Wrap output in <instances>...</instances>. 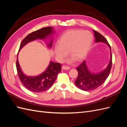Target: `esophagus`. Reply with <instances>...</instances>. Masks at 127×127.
<instances>
[{"instance_id": "1", "label": "esophagus", "mask_w": 127, "mask_h": 127, "mask_svg": "<svg viewBox=\"0 0 127 127\" xmlns=\"http://www.w3.org/2000/svg\"><path fill=\"white\" fill-rule=\"evenodd\" d=\"M62 69L63 70H68L70 69V67L68 66H63L62 67Z\"/></svg>"}]
</instances>
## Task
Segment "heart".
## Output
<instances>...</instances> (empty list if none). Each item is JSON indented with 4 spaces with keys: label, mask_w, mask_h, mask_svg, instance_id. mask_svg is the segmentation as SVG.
<instances>
[{
    "label": "heart",
    "mask_w": 127,
    "mask_h": 127,
    "mask_svg": "<svg viewBox=\"0 0 127 127\" xmlns=\"http://www.w3.org/2000/svg\"><path fill=\"white\" fill-rule=\"evenodd\" d=\"M93 41V36L88 31L72 30L66 32L58 41L55 48L58 60L62 61L69 55L77 61L84 60L87 56Z\"/></svg>",
    "instance_id": "heart-1"
}]
</instances>
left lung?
<instances>
[{"instance_id":"left-lung-1","label":"left lung","mask_w":127,"mask_h":127,"mask_svg":"<svg viewBox=\"0 0 127 127\" xmlns=\"http://www.w3.org/2000/svg\"><path fill=\"white\" fill-rule=\"evenodd\" d=\"M93 32L95 43L102 42L109 46L110 50V60L105 69L97 73H93L88 69L85 61L77 68L78 75L75 82V85L79 89L85 91H93L102 85L109 76L112 67V53L108 42L100 33L95 30H93Z\"/></svg>"}]
</instances>
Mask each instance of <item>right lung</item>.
<instances>
[{
	"mask_svg": "<svg viewBox=\"0 0 127 127\" xmlns=\"http://www.w3.org/2000/svg\"><path fill=\"white\" fill-rule=\"evenodd\" d=\"M55 33L52 27L49 26L35 31L27 35L21 42V49L29 42L37 39L46 40L50 37L48 41L47 46L51 48L53 44L52 34ZM16 68L18 76L21 82L24 87L31 92L40 93L48 90L50 88L57 77V76L61 70V64L58 63L50 61L46 70L39 75L36 76H28L22 71L18 60V54L16 61Z\"/></svg>",
	"mask_w": 127,
	"mask_h": 127,
	"instance_id": "1",
	"label": "right lung"
}]
</instances>
